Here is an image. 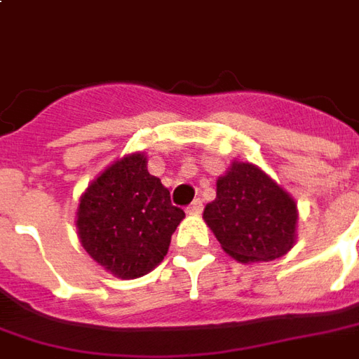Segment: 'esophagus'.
<instances>
[{
	"mask_svg": "<svg viewBox=\"0 0 359 359\" xmlns=\"http://www.w3.org/2000/svg\"><path fill=\"white\" fill-rule=\"evenodd\" d=\"M202 210H204V204H202V200L200 198H196L192 204L188 205V214H192V215H198V214H202Z\"/></svg>",
	"mask_w": 359,
	"mask_h": 359,
	"instance_id": "1",
	"label": "esophagus"
}]
</instances>
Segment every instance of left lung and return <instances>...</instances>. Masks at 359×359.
I'll list each match as a JSON object with an SVG mask.
<instances>
[{"label": "left lung", "instance_id": "1", "mask_svg": "<svg viewBox=\"0 0 359 359\" xmlns=\"http://www.w3.org/2000/svg\"><path fill=\"white\" fill-rule=\"evenodd\" d=\"M204 222L235 260L270 262L295 243L297 204L257 165L235 161L217 179L215 200L204 208Z\"/></svg>", "mask_w": 359, "mask_h": 359}]
</instances>
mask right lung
Masks as SVG:
<instances>
[{"label":"right lung","instance_id":"obj_1","mask_svg":"<svg viewBox=\"0 0 359 359\" xmlns=\"http://www.w3.org/2000/svg\"><path fill=\"white\" fill-rule=\"evenodd\" d=\"M184 212L171 204L161 180L149 175L144 154L114 161L93 180L77 208V235L104 270L122 280L161 262Z\"/></svg>","mask_w":359,"mask_h":359}]
</instances>
